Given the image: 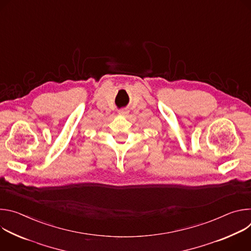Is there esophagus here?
<instances>
[{
  "label": "esophagus",
  "instance_id": "1",
  "mask_svg": "<svg viewBox=\"0 0 251 251\" xmlns=\"http://www.w3.org/2000/svg\"><path fill=\"white\" fill-rule=\"evenodd\" d=\"M118 114L121 115V116H126V115L128 114V111H127V110H124V109H121V110H119Z\"/></svg>",
  "mask_w": 251,
  "mask_h": 251
}]
</instances>
